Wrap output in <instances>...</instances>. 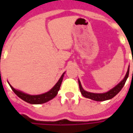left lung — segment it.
I'll list each match as a JSON object with an SVG mask.
<instances>
[{
  "label": "left lung",
  "mask_w": 133,
  "mask_h": 133,
  "mask_svg": "<svg viewBox=\"0 0 133 133\" xmlns=\"http://www.w3.org/2000/svg\"><path fill=\"white\" fill-rule=\"evenodd\" d=\"M129 70H130V65H129L128 68V71L126 72L125 76L124 77L123 80L120 81L117 85H115L113 88H112L109 91L104 92V93H93V92H88V91H85L83 88L82 85H81V81L78 80V84H79V88H80L81 94L83 95L85 98H89V99L95 100V101H105V100L112 99V98H114L115 96L117 95V93L120 92L123 88L124 85L126 81H127V79L128 78Z\"/></svg>",
  "instance_id": "1"
}]
</instances>
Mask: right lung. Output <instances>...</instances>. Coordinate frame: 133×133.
Wrapping results in <instances>:
<instances>
[{
  "instance_id": "obj_1",
  "label": "right lung",
  "mask_w": 133,
  "mask_h": 133,
  "mask_svg": "<svg viewBox=\"0 0 133 133\" xmlns=\"http://www.w3.org/2000/svg\"><path fill=\"white\" fill-rule=\"evenodd\" d=\"M64 74H65V72L63 73V75H61V77L58 80L57 83L52 87V88H51L49 91H48L47 92H45V93H43V94H41V95L27 94V93L22 92L19 90L15 89L13 86L10 85V84L9 83H8V84L11 88V89L13 90V92H15L19 98H21L23 100H24V101L30 103V104H43V103H46L48 101L52 100V98H54L57 95L58 91L60 90V88H61L63 79Z\"/></svg>"
}]
</instances>
